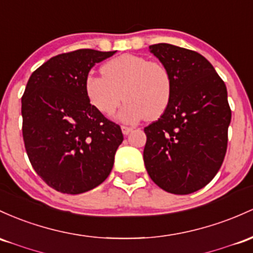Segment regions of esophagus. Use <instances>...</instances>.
<instances>
[{"label":"esophagus","mask_w":253,"mask_h":253,"mask_svg":"<svg viewBox=\"0 0 253 253\" xmlns=\"http://www.w3.org/2000/svg\"><path fill=\"white\" fill-rule=\"evenodd\" d=\"M132 127H129V126H121V131H122V133H124L125 135H127V134H129V133L132 132Z\"/></svg>","instance_id":"obj_1"}]
</instances>
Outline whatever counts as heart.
I'll use <instances>...</instances> for the list:
<instances>
[{
    "mask_svg": "<svg viewBox=\"0 0 253 253\" xmlns=\"http://www.w3.org/2000/svg\"><path fill=\"white\" fill-rule=\"evenodd\" d=\"M102 76L85 79V93L91 105L103 115H112L126 101L119 113L124 122L144 118L156 119L167 109L173 92V80L165 65L139 55L124 54L105 62Z\"/></svg>",
    "mask_w": 253,
    "mask_h": 253,
    "instance_id": "1",
    "label": "heart"
}]
</instances>
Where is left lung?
Listing matches in <instances>:
<instances>
[{
    "label": "left lung",
    "mask_w": 253,
    "mask_h": 253,
    "mask_svg": "<svg viewBox=\"0 0 253 253\" xmlns=\"http://www.w3.org/2000/svg\"><path fill=\"white\" fill-rule=\"evenodd\" d=\"M169 71L173 92L167 109L144 128V163L157 186L190 194L207 186L223 162L232 112L227 88L198 52L167 43L150 45Z\"/></svg>",
    "instance_id": "1"
}]
</instances>
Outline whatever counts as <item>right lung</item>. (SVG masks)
Listing matches in <instances>:
<instances>
[{"mask_svg":"<svg viewBox=\"0 0 253 253\" xmlns=\"http://www.w3.org/2000/svg\"><path fill=\"white\" fill-rule=\"evenodd\" d=\"M114 54L92 49L60 54L27 82L21 98L25 149L36 173L61 193L87 192L113 169L124 135L91 105L84 84L90 69Z\"/></svg>","mask_w":253,"mask_h":253,"instance_id":"1","label":"right lung"}]
</instances>
